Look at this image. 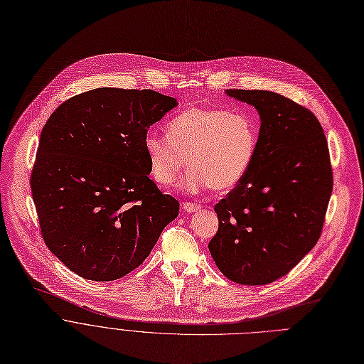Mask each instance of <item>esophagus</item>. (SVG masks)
<instances>
[{
    "mask_svg": "<svg viewBox=\"0 0 364 364\" xmlns=\"http://www.w3.org/2000/svg\"><path fill=\"white\" fill-rule=\"evenodd\" d=\"M200 205H198V203H192V202H183L182 203V209L185 210V212H189V213H192V212H196V210H200Z\"/></svg>",
    "mask_w": 364,
    "mask_h": 364,
    "instance_id": "34e87169",
    "label": "esophagus"
}]
</instances>
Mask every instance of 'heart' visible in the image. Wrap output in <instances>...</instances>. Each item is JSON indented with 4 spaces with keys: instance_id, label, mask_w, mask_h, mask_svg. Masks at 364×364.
I'll return each mask as SVG.
<instances>
[{
    "instance_id": "heart-1",
    "label": "heart",
    "mask_w": 364,
    "mask_h": 364,
    "mask_svg": "<svg viewBox=\"0 0 364 364\" xmlns=\"http://www.w3.org/2000/svg\"><path fill=\"white\" fill-rule=\"evenodd\" d=\"M151 176L171 186L189 164L179 188L199 193L235 188L248 173L258 148V123L247 112L191 106L166 126V136L149 133L143 141Z\"/></svg>"
}]
</instances>
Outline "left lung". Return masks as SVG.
<instances>
[{"instance_id":"left-lung-1","label":"left lung","mask_w":364,"mask_h":364,"mask_svg":"<svg viewBox=\"0 0 364 364\" xmlns=\"http://www.w3.org/2000/svg\"><path fill=\"white\" fill-rule=\"evenodd\" d=\"M259 114L258 148L245 178L215 205L209 252L244 285L269 284L317 244L333 191L323 127L306 107L267 90H225Z\"/></svg>"}]
</instances>
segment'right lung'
Segmentation results:
<instances>
[{
  "label": "right lung",
  "instance_id": "obj_1",
  "mask_svg": "<svg viewBox=\"0 0 364 364\" xmlns=\"http://www.w3.org/2000/svg\"><path fill=\"white\" fill-rule=\"evenodd\" d=\"M178 106L154 90L95 89L44 124L31 192L48 250L73 272L113 281L137 268L179 213L149 179L143 141Z\"/></svg>",
  "mask_w": 364,
  "mask_h": 364
}]
</instances>
